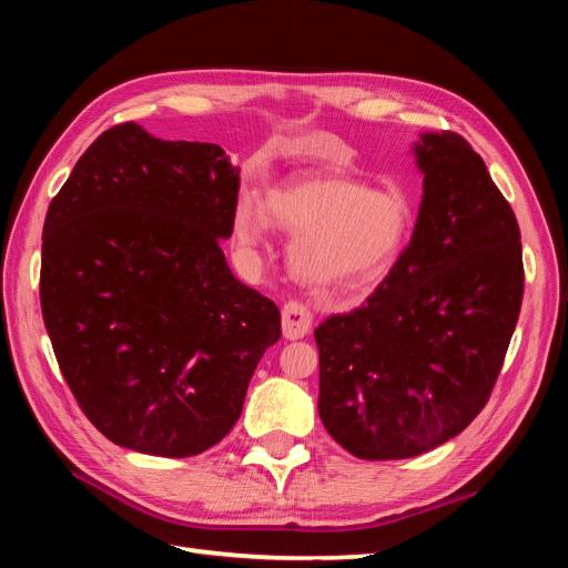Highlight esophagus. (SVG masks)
I'll return each instance as SVG.
<instances>
[{"label":"esophagus","instance_id":"34e87169","mask_svg":"<svg viewBox=\"0 0 568 568\" xmlns=\"http://www.w3.org/2000/svg\"><path fill=\"white\" fill-rule=\"evenodd\" d=\"M313 326V313L307 311V305L298 303V301H288L282 307V332L286 338H303L307 336Z\"/></svg>","mask_w":568,"mask_h":568}]
</instances>
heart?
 Returning a JSON list of instances; mask_svg holds the SVG:
<instances>
[{"label": "heart", "mask_w": 568, "mask_h": 568, "mask_svg": "<svg viewBox=\"0 0 568 568\" xmlns=\"http://www.w3.org/2000/svg\"><path fill=\"white\" fill-rule=\"evenodd\" d=\"M265 220L288 234V270L320 301L357 298L379 286L407 246L412 205L400 192L343 175H305L267 192L263 211L242 201L236 242H263Z\"/></svg>", "instance_id": "heart-1"}]
</instances>
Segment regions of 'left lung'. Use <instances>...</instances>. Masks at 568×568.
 I'll list each match as a JSON object with an SVG mask.
<instances>
[{
    "label": "left lung",
    "mask_w": 568,
    "mask_h": 568,
    "mask_svg": "<svg viewBox=\"0 0 568 568\" xmlns=\"http://www.w3.org/2000/svg\"><path fill=\"white\" fill-rule=\"evenodd\" d=\"M424 196L407 248L348 315L317 329L329 436L359 459L438 448L486 407L524 298L521 232L457 132L415 144Z\"/></svg>",
    "instance_id": "1"
}]
</instances>
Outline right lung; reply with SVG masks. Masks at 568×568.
Masks as SVG:
<instances>
[{
	"label": "right lung",
	"instance_id": "add662e5",
	"mask_svg": "<svg viewBox=\"0 0 568 568\" xmlns=\"http://www.w3.org/2000/svg\"><path fill=\"white\" fill-rule=\"evenodd\" d=\"M239 168L217 144L101 132L51 199L40 303L68 388L120 448L192 457L242 415L280 307L220 248Z\"/></svg>",
	"mask_w": 568,
	"mask_h": 568
}]
</instances>
